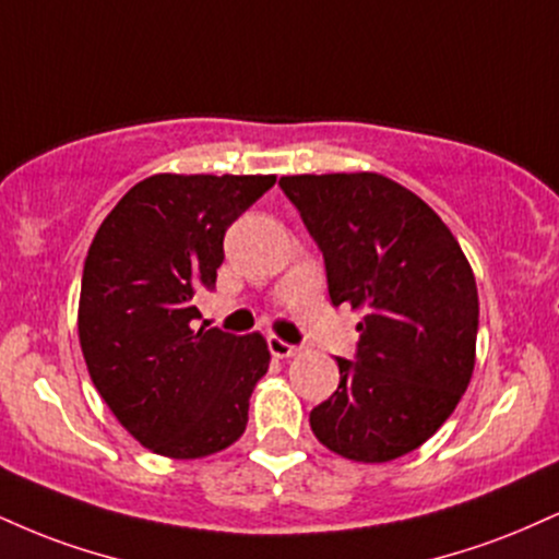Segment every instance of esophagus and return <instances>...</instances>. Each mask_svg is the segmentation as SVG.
Returning a JSON list of instances; mask_svg holds the SVG:
<instances>
[{
    "mask_svg": "<svg viewBox=\"0 0 559 559\" xmlns=\"http://www.w3.org/2000/svg\"><path fill=\"white\" fill-rule=\"evenodd\" d=\"M267 348H271V354L278 356V359H288V356L299 352V346L286 344V341L278 338V335H271V338H267Z\"/></svg>",
    "mask_w": 559,
    "mask_h": 559,
    "instance_id": "34e87169",
    "label": "esophagus"
}]
</instances>
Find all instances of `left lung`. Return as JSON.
<instances>
[{
  "mask_svg": "<svg viewBox=\"0 0 559 559\" xmlns=\"http://www.w3.org/2000/svg\"><path fill=\"white\" fill-rule=\"evenodd\" d=\"M278 187L322 252L333 305L365 312L354 359L335 356L338 390L309 427L344 459H401L442 427L472 380V265L440 215L380 174H299Z\"/></svg>",
  "mask_w": 559,
  "mask_h": 559,
  "instance_id": "1",
  "label": "left lung"
}]
</instances>
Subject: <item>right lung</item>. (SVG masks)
<instances>
[{"label":"right lung","instance_id":"add662e5","mask_svg":"<svg viewBox=\"0 0 559 559\" xmlns=\"http://www.w3.org/2000/svg\"><path fill=\"white\" fill-rule=\"evenodd\" d=\"M275 177L156 174L134 185L93 237L78 331L87 372L114 416L153 453L203 459L237 442L265 338L198 328L226 228Z\"/></svg>","mask_w":559,"mask_h":559}]
</instances>
